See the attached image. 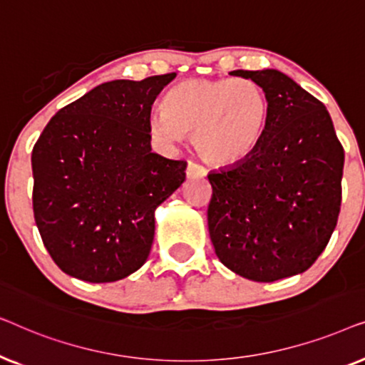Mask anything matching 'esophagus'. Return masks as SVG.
I'll use <instances>...</instances> for the list:
<instances>
[{
  "label": "esophagus",
  "instance_id": "34e87169",
  "mask_svg": "<svg viewBox=\"0 0 365 365\" xmlns=\"http://www.w3.org/2000/svg\"><path fill=\"white\" fill-rule=\"evenodd\" d=\"M186 174H187V178H191V179H196V178L199 179V178H204V176H206L207 171L201 166V164L189 161V163H187Z\"/></svg>",
  "mask_w": 365,
  "mask_h": 365
}]
</instances>
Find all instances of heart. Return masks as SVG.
I'll use <instances>...</instances> for the list:
<instances>
[{
    "mask_svg": "<svg viewBox=\"0 0 365 365\" xmlns=\"http://www.w3.org/2000/svg\"><path fill=\"white\" fill-rule=\"evenodd\" d=\"M164 108L149 118L159 141L194 148L216 166L242 163L259 148L269 123L267 94L247 78L187 79L169 89Z\"/></svg>",
    "mask_w": 365,
    "mask_h": 365,
    "instance_id": "heart-1",
    "label": "heart"
}]
</instances>
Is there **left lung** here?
<instances>
[{
  "label": "left lung",
  "instance_id": "1",
  "mask_svg": "<svg viewBox=\"0 0 365 365\" xmlns=\"http://www.w3.org/2000/svg\"><path fill=\"white\" fill-rule=\"evenodd\" d=\"M267 94L269 123L247 159L207 176V226L219 261L274 282L307 271L336 229L344 148L324 104L277 69L237 71Z\"/></svg>",
  "mask_w": 365,
  "mask_h": 365
}]
</instances>
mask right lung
I'll list each match as a JSON object with an SVG mask.
<instances>
[{
  "instance_id": "right-lung-1",
  "label": "right lung",
  "mask_w": 365,
  "mask_h": 365,
  "mask_svg": "<svg viewBox=\"0 0 365 365\" xmlns=\"http://www.w3.org/2000/svg\"><path fill=\"white\" fill-rule=\"evenodd\" d=\"M174 78L99 84L59 109L34 144V221L68 276L114 282L146 262L154 211L186 179V161L151 151L153 103Z\"/></svg>"
}]
</instances>
